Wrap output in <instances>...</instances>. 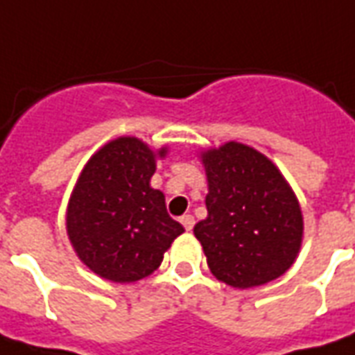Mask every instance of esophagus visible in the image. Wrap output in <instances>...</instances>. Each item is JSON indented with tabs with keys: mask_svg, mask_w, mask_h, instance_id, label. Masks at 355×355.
Masks as SVG:
<instances>
[{
	"mask_svg": "<svg viewBox=\"0 0 355 355\" xmlns=\"http://www.w3.org/2000/svg\"><path fill=\"white\" fill-rule=\"evenodd\" d=\"M180 223H182L186 231H191L193 225H196V218H193L191 214H184L182 218H180Z\"/></svg>",
	"mask_w": 355,
	"mask_h": 355,
	"instance_id": "34e87169",
	"label": "esophagus"
}]
</instances>
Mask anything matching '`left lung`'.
Listing matches in <instances>:
<instances>
[{"instance_id":"1","label":"left lung","mask_w":355,"mask_h":355,"mask_svg":"<svg viewBox=\"0 0 355 355\" xmlns=\"http://www.w3.org/2000/svg\"><path fill=\"white\" fill-rule=\"evenodd\" d=\"M207 220L193 227L210 272L227 285L251 288L292 266L304 220L277 167L255 148L227 143L202 154Z\"/></svg>"}]
</instances>
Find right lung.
<instances>
[{
  "instance_id": "1",
  "label": "right lung",
  "mask_w": 355,
  "mask_h": 355,
  "mask_svg": "<svg viewBox=\"0 0 355 355\" xmlns=\"http://www.w3.org/2000/svg\"><path fill=\"white\" fill-rule=\"evenodd\" d=\"M162 148L158 156H164ZM156 154L135 137H119L83 167L67 214L76 253L94 274L113 283L150 275L184 227L150 188Z\"/></svg>"
}]
</instances>
